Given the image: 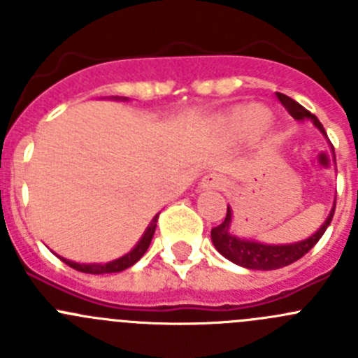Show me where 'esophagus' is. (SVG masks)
I'll return each mask as SVG.
<instances>
[{"label":"esophagus","instance_id":"obj_1","mask_svg":"<svg viewBox=\"0 0 358 358\" xmlns=\"http://www.w3.org/2000/svg\"><path fill=\"white\" fill-rule=\"evenodd\" d=\"M227 186V179L220 173H207L200 181V189H223Z\"/></svg>","mask_w":358,"mask_h":358}]
</instances>
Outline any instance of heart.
<instances>
[{
	"label": "heart",
	"instance_id": "b5f03b06",
	"mask_svg": "<svg viewBox=\"0 0 358 358\" xmlns=\"http://www.w3.org/2000/svg\"><path fill=\"white\" fill-rule=\"evenodd\" d=\"M271 112L258 103L241 105L220 121L221 134L234 142L251 141L267 128Z\"/></svg>",
	"mask_w": 358,
	"mask_h": 358
}]
</instances>
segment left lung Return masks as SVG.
Here are the masks:
<instances>
[{
    "label": "left lung",
    "instance_id": "1",
    "mask_svg": "<svg viewBox=\"0 0 358 358\" xmlns=\"http://www.w3.org/2000/svg\"><path fill=\"white\" fill-rule=\"evenodd\" d=\"M279 101L285 105L290 115L297 121H311L315 124L316 130L327 138L325 130H323L322 122L318 121L315 114H311L309 110H306L301 103H297L295 100H292L287 94L278 93ZM329 141V138H327ZM332 148V144H330ZM332 152H334V148H332ZM336 162V156H334ZM336 210V199L334 203H332V209H330L329 216L323 221L322 227L316 230L315 234H311L306 239L297 241V243H288V244H264L258 243V241L253 239H244V237L236 236L232 232V209L230 206L227 207V217L221 224L214 227L210 230V239H213L214 248L217 250V253L223 255L227 260L234 262L236 265H241L244 268H251V271H274V268L287 267V265L294 264L299 258L304 257L320 239L325 234L327 227L332 221V216H334Z\"/></svg>",
    "mask_w": 358,
    "mask_h": 358
}]
</instances>
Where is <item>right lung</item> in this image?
<instances>
[{
	"label": "right lung",
	"instance_id": "obj_1",
	"mask_svg": "<svg viewBox=\"0 0 358 358\" xmlns=\"http://www.w3.org/2000/svg\"><path fill=\"white\" fill-rule=\"evenodd\" d=\"M112 100L126 101L128 98H126V96H112ZM156 221H158V214L152 217L151 223H149V227L145 228V232L142 234V237L138 239V243L135 244L134 248H131V251H128V253L122 255V257L115 258V260L107 262V264H79V262L68 260V258L59 257V255H57V257H59L61 260L64 262V264L70 265L71 268H75V271H80V272H86V274H108V272H121V271H124V268L131 267L134 264H137V262L141 260L142 257H144V253L148 251L149 244H151L152 236H155Z\"/></svg>",
	"mask_w": 358,
	"mask_h": 358
}]
</instances>
